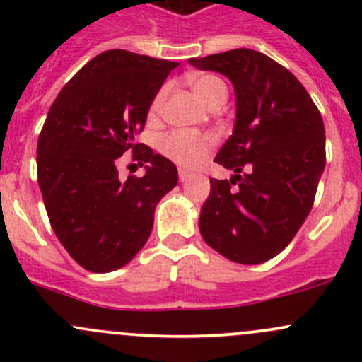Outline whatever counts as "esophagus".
Returning a JSON list of instances; mask_svg holds the SVG:
<instances>
[{
  "instance_id": "1",
  "label": "esophagus",
  "mask_w": 362,
  "mask_h": 362,
  "mask_svg": "<svg viewBox=\"0 0 362 362\" xmlns=\"http://www.w3.org/2000/svg\"><path fill=\"white\" fill-rule=\"evenodd\" d=\"M178 178H180V182H187L192 178V173H189V171H185V170H180L178 171Z\"/></svg>"
}]
</instances>
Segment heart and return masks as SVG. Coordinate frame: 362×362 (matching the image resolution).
Instances as JSON below:
<instances>
[{"label": "heart", "mask_w": 362, "mask_h": 362, "mask_svg": "<svg viewBox=\"0 0 362 362\" xmlns=\"http://www.w3.org/2000/svg\"><path fill=\"white\" fill-rule=\"evenodd\" d=\"M192 89L208 108H214L215 105L221 103L224 105L226 98H228V87L215 75H198L192 80ZM166 93L168 87H160L158 90L151 103L152 115L159 113ZM214 145L215 140L210 134L194 133V131H171L160 140V152L168 159L177 163L178 166L196 168L208 158Z\"/></svg>", "instance_id": "heart-1"}]
</instances>
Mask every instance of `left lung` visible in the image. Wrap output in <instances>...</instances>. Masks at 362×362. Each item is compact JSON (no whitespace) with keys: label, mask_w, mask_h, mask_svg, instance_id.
<instances>
[{"label":"left lung","mask_w":362,"mask_h":362,"mask_svg":"<svg viewBox=\"0 0 362 362\" xmlns=\"http://www.w3.org/2000/svg\"><path fill=\"white\" fill-rule=\"evenodd\" d=\"M189 63L226 75L236 94L235 129L215 158L235 175L210 178L199 231L229 261L259 264L289 245L312 210L326 166L322 117L303 83L264 54L235 49Z\"/></svg>","instance_id":"obj_1"}]
</instances>
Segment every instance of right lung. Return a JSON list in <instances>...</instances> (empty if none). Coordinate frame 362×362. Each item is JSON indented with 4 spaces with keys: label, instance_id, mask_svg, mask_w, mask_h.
Listing matches in <instances>:
<instances>
[{
    "label": "right lung",
    "instance_id": "right-lung-1",
    "mask_svg": "<svg viewBox=\"0 0 362 362\" xmlns=\"http://www.w3.org/2000/svg\"><path fill=\"white\" fill-rule=\"evenodd\" d=\"M177 66L107 50L78 69L50 107L36 148L38 185L54 233L87 272L127 264L151 236L156 204L177 185L170 159L134 144ZM127 150L146 164V175L122 182L115 163Z\"/></svg>",
    "mask_w": 362,
    "mask_h": 362
}]
</instances>
